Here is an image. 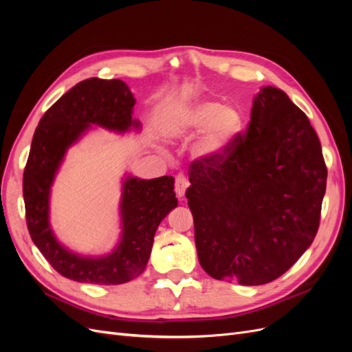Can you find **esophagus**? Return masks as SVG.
<instances>
[{
	"label": "esophagus",
	"instance_id": "34e87169",
	"mask_svg": "<svg viewBox=\"0 0 352 352\" xmlns=\"http://www.w3.org/2000/svg\"><path fill=\"white\" fill-rule=\"evenodd\" d=\"M189 186L188 179L184 175H177L176 176V182H175V190H176V195L179 198H184L186 189Z\"/></svg>",
	"mask_w": 352,
	"mask_h": 352
}]
</instances>
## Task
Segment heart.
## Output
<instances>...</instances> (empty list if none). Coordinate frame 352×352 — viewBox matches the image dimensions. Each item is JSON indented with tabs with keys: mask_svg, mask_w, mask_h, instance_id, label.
<instances>
[{
	"mask_svg": "<svg viewBox=\"0 0 352 352\" xmlns=\"http://www.w3.org/2000/svg\"><path fill=\"white\" fill-rule=\"evenodd\" d=\"M204 126L197 153L206 160H219L241 133L243 116L235 105L204 100L197 101L168 122V129L173 133H195Z\"/></svg>",
	"mask_w": 352,
	"mask_h": 352,
	"instance_id": "heart-1",
	"label": "heart"
}]
</instances>
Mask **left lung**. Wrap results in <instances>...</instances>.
Returning <instances> with one entry per match:
<instances>
[{
    "instance_id": "left-lung-1",
    "label": "left lung",
    "mask_w": 352,
    "mask_h": 352,
    "mask_svg": "<svg viewBox=\"0 0 352 352\" xmlns=\"http://www.w3.org/2000/svg\"><path fill=\"white\" fill-rule=\"evenodd\" d=\"M327 168L305 113L278 88L219 160L189 167L186 199L201 267L217 280L264 285L289 270L320 225Z\"/></svg>"
}]
</instances>
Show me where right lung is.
Returning <instances> with one entry per match:
<instances>
[{
    "label": "right lung",
    "mask_w": 352,
    "mask_h": 352,
    "mask_svg": "<svg viewBox=\"0 0 352 352\" xmlns=\"http://www.w3.org/2000/svg\"><path fill=\"white\" fill-rule=\"evenodd\" d=\"M136 100L120 79L79 82L42 116L32 140L23 173V199L29 235L61 276L67 279L120 285L140 276L150 258L155 230L177 207L175 179L127 176L120 201L122 239L104 257H83L57 241L50 226V192L66 151L91 124L123 133L141 123L132 117Z\"/></svg>",
    "instance_id": "1"
}]
</instances>
